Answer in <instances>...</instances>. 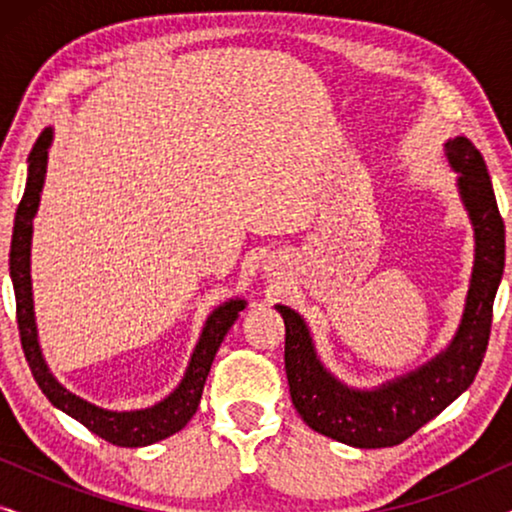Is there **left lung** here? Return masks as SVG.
<instances>
[{
  "label": "left lung",
  "mask_w": 512,
  "mask_h": 512,
  "mask_svg": "<svg viewBox=\"0 0 512 512\" xmlns=\"http://www.w3.org/2000/svg\"><path fill=\"white\" fill-rule=\"evenodd\" d=\"M445 156L459 174L457 188L475 233V261L461 324L436 359L375 389L347 387L321 363L305 319L291 307L275 305L286 326L284 368L291 401L310 429L338 443L363 450L403 443L471 387L485 359L506 263V228L485 158L471 139H450Z\"/></svg>",
  "instance_id": "1"
}]
</instances>
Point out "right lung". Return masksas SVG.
<instances>
[{
    "label": "right lung",
    "instance_id": "obj_1",
    "mask_svg": "<svg viewBox=\"0 0 512 512\" xmlns=\"http://www.w3.org/2000/svg\"><path fill=\"white\" fill-rule=\"evenodd\" d=\"M53 142V128L41 132L37 144L32 146L30 158H27V184L23 200L16 209V221H13V237H11V254H9V270L13 291H16V317L20 342H23L25 359L30 363V370L37 380L39 389L44 391L48 401L55 408L65 412L81 422L88 431L100 436L111 445L118 447H144L153 445L158 440L170 438L172 433L184 429L191 422V417L198 410L205 380L212 368V361L219 352L223 338L235 324L237 314L244 310V300H228L216 307L205 321L198 345H195L191 361L184 373V380L179 387L165 396L163 401L151 405V408L116 412L104 410L97 405L83 401L81 396L67 391L62 384L55 380L51 370H48L44 354H41L37 340V324H34V303H32V277H30V247H32V219L39 209L41 188H44L46 163H48V146Z\"/></svg>",
    "mask_w": 512,
    "mask_h": 512
}]
</instances>
